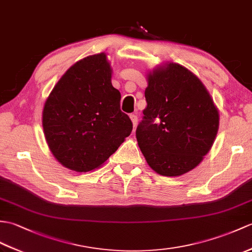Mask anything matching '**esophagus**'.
Masks as SVG:
<instances>
[{"label":"esophagus","mask_w":252,"mask_h":252,"mask_svg":"<svg viewBox=\"0 0 252 252\" xmlns=\"http://www.w3.org/2000/svg\"><path fill=\"white\" fill-rule=\"evenodd\" d=\"M130 119H131V121H132V125H133V126L135 127V126H136V125H137V116H136V115H134V114H132V115H130Z\"/></svg>","instance_id":"34e87169"}]
</instances>
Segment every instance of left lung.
Listing matches in <instances>:
<instances>
[{"instance_id": "8db88e82", "label": "left lung", "mask_w": 252, "mask_h": 252, "mask_svg": "<svg viewBox=\"0 0 252 252\" xmlns=\"http://www.w3.org/2000/svg\"><path fill=\"white\" fill-rule=\"evenodd\" d=\"M147 107L136 128L137 143L158 174L177 177L195 168L212 149L219 112L201 79L178 63L147 74Z\"/></svg>"}]
</instances>
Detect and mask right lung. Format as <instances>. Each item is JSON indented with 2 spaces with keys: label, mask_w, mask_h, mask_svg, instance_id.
Returning <instances> with one entry per match:
<instances>
[{
  "label": "right lung",
  "mask_w": 252,
  "mask_h": 252,
  "mask_svg": "<svg viewBox=\"0 0 252 252\" xmlns=\"http://www.w3.org/2000/svg\"><path fill=\"white\" fill-rule=\"evenodd\" d=\"M113 69L105 52L76 62L47 97L42 124L56 160L77 173L94 171L132 132L120 110V92L112 85Z\"/></svg>",
  "instance_id": "right-lung-1"
}]
</instances>
